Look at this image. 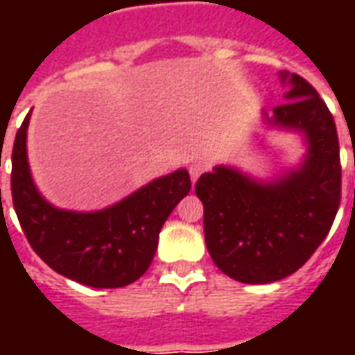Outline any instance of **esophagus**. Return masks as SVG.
Here are the masks:
<instances>
[{
  "instance_id": "1",
  "label": "esophagus",
  "mask_w": 355,
  "mask_h": 355,
  "mask_svg": "<svg viewBox=\"0 0 355 355\" xmlns=\"http://www.w3.org/2000/svg\"><path fill=\"white\" fill-rule=\"evenodd\" d=\"M205 169H207V165H205L203 162L192 163V165H190V169H188L190 171V178H192V182H196V180L200 178L201 173H205Z\"/></svg>"
}]
</instances>
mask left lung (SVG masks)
Wrapping results in <instances>:
<instances>
[{"label": "left lung", "instance_id": "8db88e82", "mask_svg": "<svg viewBox=\"0 0 355 355\" xmlns=\"http://www.w3.org/2000/svg\"><path fill=\"white\" fill-rule=\"evenodd\" d=\"M287 102L266 121L304 135L308 154L298 169L272 182L218 165L198 178L203 230L218 270L241 283H272L295 274L327 238L340 205V152L335 119L318 91L297 73Z\"/></svg>", "mask_w": 355, "mask_h": 355}]
</instances>
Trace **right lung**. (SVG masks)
Listing matches in <instances>:
<instances>
[{
	"label": "right lung",
	"mask_w": 355,
	"mask_h": 355,
	"mask_svg": "<svg viewBox=\"0 0 355 355\" xmlns=\"http://www.w3.org/2000/svg\"><path fill=\"white\" fill-rule=\"evenodd\" d=\"M28 123L30 114L17 131L11 169L12 205L28 243L47 266L81 285L114 289L137 282L152 264L163 223L192 188L188 171L155 178L102 211L57 209L30 175Z\"/></svg>",
	"instance_id": "obj_1"
}]
</instances>
